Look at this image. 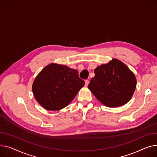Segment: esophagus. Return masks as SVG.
Wrapping results in <instances>:
<instances>
[{
    "label": "esophagus",
    "instance_id": "esophagus-1",
    "mask_svg": "<svg viewBox=\"0 0 157 157\" xmlns=\"http://www.w3.org/2000/svg\"><path fill=\"white\" fill-rule=\"evenodd\" d=\"M89 83V81L88 80H85V85H86V86H88Z\"/></svg>",
    "mask_w": 157,
    "mask_h": 157
}]
</instances>
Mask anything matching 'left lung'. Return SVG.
<instances>
[{
    "label": "left lung",
    "mask_w": 157,
    "mask_h": 157,
    "mask_svg": "<svg viewBox=\"0 0 157 157\" xmlns=\"http://www.w3.org/2000/svg\"><path fill=\"white\" fill-rule=\"evenodd\" d=\"M88 88L108 107H118L129 101L136 87L134 73L121 61L113 59L97 67Z\"/></svg>",
    "instance_id": "8db88e82"
}]
</instances>
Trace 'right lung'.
I'll use <instances>...</instances> for the list:
<instances>
[{
    "label": "right lung",
    "instance_id": "right-lung-1",
    "mask_svg": "<svg viewBox=\"0 0 157 157\" xmlns=\"http://www.w3.org/2000/svg\"><path fill=\"white\" fill-rule=\"evenodd\" d=\"M84 84L77 70L51 63L36 76L32 90L36 100L43 108L56 111L67 106Z\"/></svg>",
    "mask_w": 157,
    "mask_h": 157
}]
</instances>
